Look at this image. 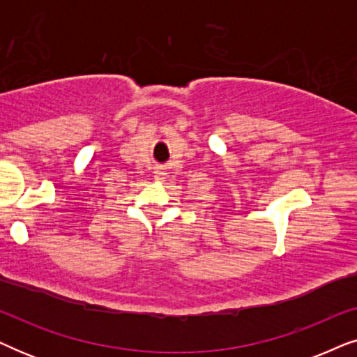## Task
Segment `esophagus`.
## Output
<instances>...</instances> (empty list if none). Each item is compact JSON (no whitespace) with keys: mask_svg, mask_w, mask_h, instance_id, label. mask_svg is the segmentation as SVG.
Returning a JSON list of instances; mask_svg holds the SVG:
<instances>
[{"mask_svg":"<svg viewBox=\"0 0 357 357\" xmlns=\"http://www.w3.org/2000/svg\"><path fill=\"white\" fill-rule=\"evenodd\" d=\"M154 174H155V175H154L155 180H160V182H162V180L165 178V175H167V172H165L164 169H155Z\"/></svg>","mask_w":357,"mask_h":357,"instance_id":"1","label":"esophagus"}]
</instances>
